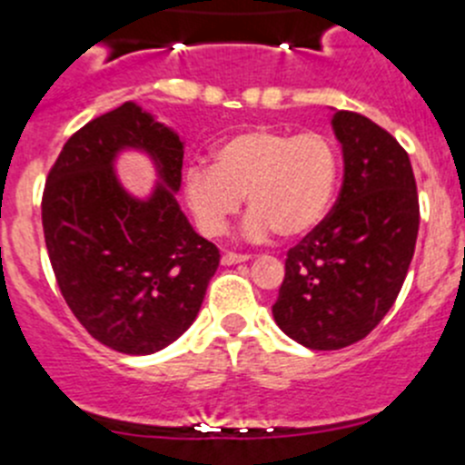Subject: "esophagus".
<instances>
[{"instance_id":"obj_1","label":"esophagus","mask_w":465,"mask_h":465,"mask_svg":"<svg viewBox=\"0 0 465 465\" xmlns=\"http://www.w3.org/2000/svg\"><path fill=\"white\" fill-rule=\"evenodd\" d=\"M245 261H250V254H236V252H224L223 254V265L245 263Z\"/></svg>"}]
</instances>
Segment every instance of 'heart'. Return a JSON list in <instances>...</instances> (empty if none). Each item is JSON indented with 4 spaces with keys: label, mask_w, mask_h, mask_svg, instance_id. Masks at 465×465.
I'll use <instances>...</instances> for the list:
<instances>
[{
    "label": "heart",
    "mask_w": 465,
    "mask_h": 465,
    "mask_svg": "<svg viewBox=\"0 0 465 465\" xmlns=\"http://www.w3.org/2000/svg\"><path fill=\"white\" fill-rule=\"evenodd\" d=\"M341 159L329 136L256 127L233 134L215 147L213 165L183 170V200L204 236H220L247 195L252 241L277 233L300 238L313 232L331 209Z\"/></svg>",
    "instance_id": "obj_1"
}]
</instances>
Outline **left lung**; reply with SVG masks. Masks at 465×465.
<instances>
[{
	"label": "left lung",
	"instance_id": "1",
	"mask_svg": "<svg viewBox=\"0 0 465 465\" xmlns=\"http://www.w3.org/2000/svg\"><path fill=\"white\" fill-rule=\"evenodd\" d=\"M342 186L327 218L286 254L274 322L309 350L366 338L395 304L420 224L411 161L361 113L336 111Z\"/></svg>",
	"mask_w": 465,
	"mask_h": 465
}]
</instances>
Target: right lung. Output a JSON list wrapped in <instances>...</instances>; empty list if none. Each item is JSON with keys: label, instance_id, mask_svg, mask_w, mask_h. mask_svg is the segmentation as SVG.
Returning <instances> with one entry per match:
<instances>
[{"label": "right lung", "instance_id": "obj_1", "mask_svg": "<svg viewBox=\"0 0 465 465\" xmlns=\"http://www.w3.org/2000/svg\"><path fill=\"white\" fill-rule=\"evenodd\" d=\"M155 159L162 183L129 196L123 149ZM183 143L138 104L104 113L63 145L43 193V232L63 300L85 331L123 354L159 352L197 318L220 263L179 209Z\"/></svg>", "mask_w": 465, "mask_h": 465}]
</instances>
